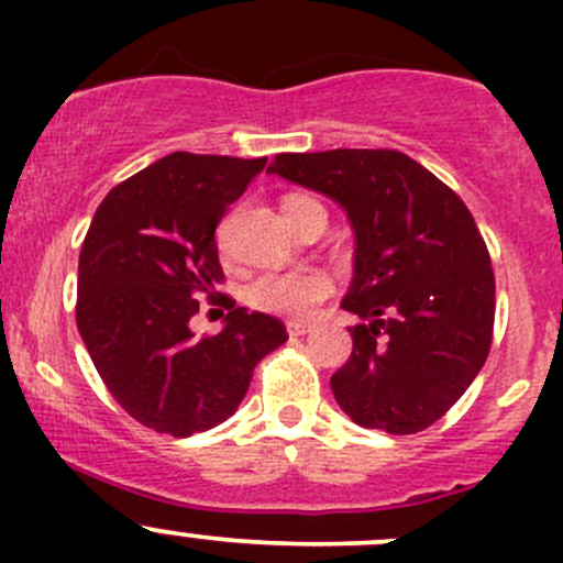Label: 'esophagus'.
Wrapping results in <instances>:
<instances>
[{
    "instance_id": "34e87169",
    "label": "esophagus",
    "mask_w": 563,
    "mask_h": 563,
    "mask_svg": "<svg viewBox=\"0 0 563 563\" xmlns=\"http://www.w3.org/2000/svg\"><path fill=\"white\" fill-rule=\"evenodd\" d=\"M286 332L291 334V338H302V334L310 332V323L308 321H288Z\"/></svg>"
}]
</instances>
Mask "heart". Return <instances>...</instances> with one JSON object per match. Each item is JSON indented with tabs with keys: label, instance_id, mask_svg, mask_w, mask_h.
I'll list each match as a JSON object with an SVG mask.
<instances>
[{
	"label": "heart",
	"instance_id": "obj_1",
	"mask_svg": "<svg viewBox=\"0 0 563 563\" xmlns=\"http://www.w3.org/2000/svg\"><path fill=\"white\" fill-rule=\"evenodd\" d=\"M283 212H286V220L291 225L310 212L327 218V209L310 196H288L286 203H283ZM329 297H332V280L318 269L266 272V275L255 277L247 286V302L255 310L294 318V321L313 316Z\"/></svg>",
	"mask_w": 563,
	"mask_h": 563
}]
</instances>
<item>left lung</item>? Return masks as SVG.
<instances>
[{
    "instance_id": "left-lung-1",
    "label": "left lung",
    "mask_w": 563,
    "mask_h": 563,
    "mask_svg": "<svg viewBox=\"0 0 563 563\" xmlns=\"http://www.w3.org/2000/svg\"><path fill=\"white\" fill-rule=\"evenodd\" d=\"M269 172L338 201L354 229L343 310L360 323L329 382L338 406L391 435L430 428L471 387L493 343L496 277L468 207L395 150L283 152Z\"/></svg>"
}]
</instances>
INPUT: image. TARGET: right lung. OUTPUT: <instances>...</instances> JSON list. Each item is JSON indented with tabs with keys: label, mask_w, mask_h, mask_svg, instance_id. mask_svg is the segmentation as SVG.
<instances>
[{
	"label": "right lung",
	"mask_w": 563,
	"mask_h": 563,
	"mask_svg": "<svg viewBox=\"0 0 563 563\" xmlns=\"http://www.w3.org/2000/svg\"><path fill=\"white\" fill-rule=\"evenodd\" d=\"M266 157L172 152L113 187L78 258L76 323L113 400L144 428L187 439L240 408L253 367L288 340L266 313L225 294L214 231ZM230 308L196 341L197 299Z\"/></svg>",
	"instance_id": "add662e5"
}]
</instances>
